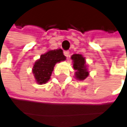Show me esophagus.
I'll return each instance as SVG.
<instances>
[{
	"mask_svg": "<svg viewBox=\"0 0 127 127\" xmlns=\"http://www.w3.org/2000/svg\"><path fill=\"white\" fill-rule=\"evenodd\" d=\"M64 55L66 57H68L69 55H70V52L69 51H64Z\"/></svg>",
	"mask_w": 127,
	"mask_h": 127,
	"instance_id": "1",
	"label": "esophagus"
}]
</instances>
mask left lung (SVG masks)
Masks as SVG:
<instances>
[{
	"label": "left lung",
	"mask_w": 127,
	"mask_h": 127,
	"mask_svg": "<svg viewBox=\"0 0 127 127\" xmlns=\"http://www.w3.org/2000/svg\"><path fill=\"white\" fill-rule=\"evenodd\" d=\"M73 60V68L76 70L75 76L78 80H84L88 76V71L85 65V58L81 54H73L72 56Z\"/></svg>",
	"instance_id": "8db88e82"
}]
</instances>
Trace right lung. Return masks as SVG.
Instances as JSON below:
<instances>
[{"label":"right lung","mask_w":127,"mask_h":127,"mask_svg":"<svg viewBox=\"0 0 127 127\" xmlns=\"http://www.w3.org/2000/svg\"><path fill=\"white\" fill-rule=\"evenodd\" d=\"M64 60L65 57L62 49L49 51L41 55L40 60L35 62L32 69L37 82L40 84L46 83L50 78L55 64Z\"/></svg>","instance_id":"right-lung-1"}]
</instances>
